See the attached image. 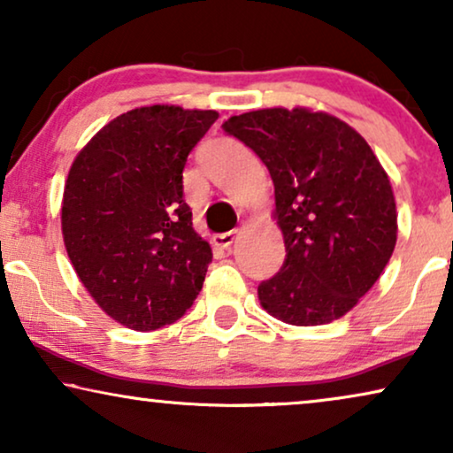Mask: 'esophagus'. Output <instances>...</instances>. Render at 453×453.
<instances>
[{
	"mask_svg": "<svg viewBox=\"0 0 453 453\" xmlns=\"http://www.w3.org/2000/svg\"><path fill=\"white\" fill-rule=\"evenodd\" d=\"M237 234H239V228H233V231L228 233H216L212 237V243L216 247H220V250H228V247L233 245V241L237 239Z\"/></svg>",
	"mask_w": 453,
	"mask_h": 453,
	"instance_id": "1",
	"label": "esophagus"
}]
</instances>
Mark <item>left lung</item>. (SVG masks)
<instances>
[{"instance_id":"obj_1","label":"left lung","mask_w":453,"mask_h":453,"mask_svg":"<svg viewBox=\"0 0 453 453\" xmlns=\"http://www.w3.org/2000/svg\"><path fill=\"white\" fill-rule=\"evenodd\" d=\"M222 129L274 181L287 257L259 282L262 307L293 326L342 318L381 276L398 233L392 185L373 150L344 121L299 107L233 115Z\"/></svg>"}]
</instances>
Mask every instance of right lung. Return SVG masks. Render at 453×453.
<instances>
[{
  "instance_id": "obj_1",
  "label": "right lung",
  "mask_w": 453,
  "mask_h": 453,
  "mask_svg": "<svg viewBox=\"0 0 453 453\" xmlns=\"http://www.w3.org/2000/svg\"><path fill=\"white\" fill-rule=\"evenodd\" d=\"M216 111L152 104L104 126L73 160L61 228L67 256L103 311L138 332L181 318L212 250L191 225L183 169Z\"/></svg>"
}]
</instances>
